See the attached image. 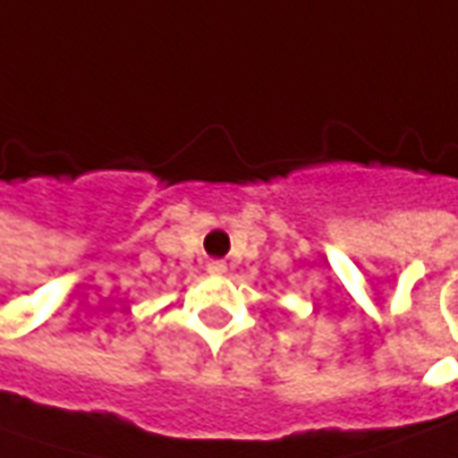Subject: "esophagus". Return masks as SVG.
Segmentation results:
<instances>
[{"label": "esophagus", "instance_id": "1", "mask_svg": "<svg viewBox=\"0 0 458 458\" xmlns=\"http://www.w3.org/2000/svg\"><path fill=\"white\" fill-rule=\"evenodd\" d=\"M206 270L211 275H224L226 273V262L224 259H208L206 262Z\"/></svg>", "mask_w": 458, "mask_h": 458}]
</instances>
